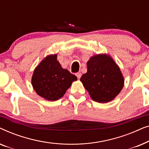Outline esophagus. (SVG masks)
<instances>
[{"label": "esophagus", "mask_w": 149, "mask_h": 149, "mask_svg": "<svg viewBox=\"0 0 149 149\" xmlns=\"http://www.w3.org/2000/svg\"><path fill=\"white\" fill-rule=\"evenodd\" d=\"M76 76H77V78L79 79L81 77V72H77L76 73Z\"/></svg>", "instance_id": "34e87169"}]
</instances>
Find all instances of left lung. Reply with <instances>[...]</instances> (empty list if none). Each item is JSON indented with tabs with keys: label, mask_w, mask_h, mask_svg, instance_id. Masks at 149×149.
<instances>
[{
	"label": "left lung",
	"mask_w": 149,
	"mask_h": 149,
	"mask_svg": "<svg viewBox=\"0 0 149 149\" xmlns=\"http://www.w3.org/2000/svg\"><path fill=\"white\" fill-rule=\"evenodd\" d=\"M87 72L80 80L93 100L107 103L123 89L124 79L119 66L106 54L94 56L87 63Z\"/></svg>",
	"instance_id": "1"
}]
</instances>
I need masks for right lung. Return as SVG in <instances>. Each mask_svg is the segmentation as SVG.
<instances>
[{
  "label": "right lung",
  "instance_id": "1",
  "mask_svg": "<svg viewBox=\"0 0 149 149\" xmlns=\"http://www.w3.org/2000/svg\"><path fill=\"white\" fill-rule=\"evenodd\" d=\"M76 80L75 75L62 68L55 54L47 56L35 68L32 85L40 96L47 100L56 101L64 95Z\"/></svg>",
  "mask_w": 149,
  "mask_h": 149
}]
</instances>
